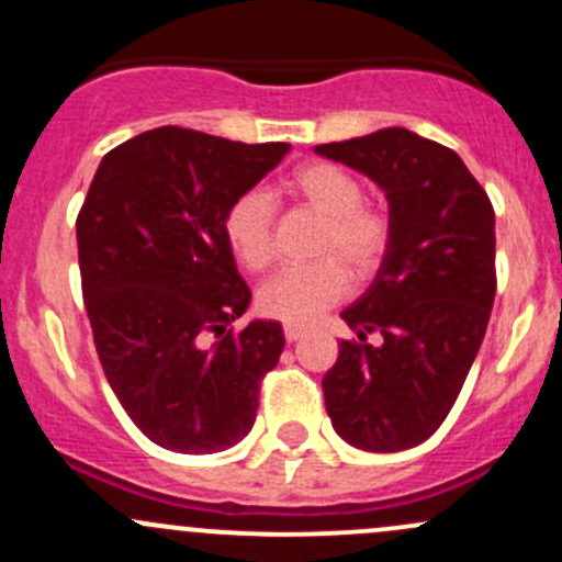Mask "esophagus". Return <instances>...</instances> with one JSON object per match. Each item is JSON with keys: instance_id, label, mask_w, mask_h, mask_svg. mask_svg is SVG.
<instances>
[{"instance_id": "1", "label": "esophagus", "mask_w": 562, "mask_h": 562, "mask_svg": "<svg viewBox=\"0 0 562 562\" xmlns=\"http://www.w3.org/2000/svg\"><path fill=\"white\" fill-rule=\"evenodd\" d=\"M304 337V328L299 326H285V339L288 342H296V339Z\"/></svg>"}]
</instances>
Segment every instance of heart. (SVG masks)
I'll return each instance as SVG.
<instances>
[{"mask_svg": "<svg viewBox=\"0 0 562 562\" xmlns=\"http://www.w3.org/2000/svg\"><path fill=\"white\" fill-rule=\"evenodd\" d=\"M277 192L321 214L323 231L315 252L323 258L277 271L258 291V310L288 326H310L345 296L348 270L356 280H367L381 269L394 239V223L386 206L364 201V187L353 173L326 160L293 168ZM271 228L274 203L263 190L241 192L223 217L231 252L252 271L269 266L274 252Z\"/></svg>", "mask_w": 562, "mask_h": 562, "instance_id": "obj_1", "label": "heart"}]
</instances>
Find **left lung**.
<instances>
[{
    "label": "left lung",
    "instance_id": "8db88e82",
    "mask_svg": "<svg viewBox=\"0 0 562 562\" xmlns=\"http://www.w3.org/2000/svg\"><path fill=\"white\" fill-rule=\"evenodd\" d=\"M315 151L370 176L394 223L375 282L342 313L359 339L323 378L328 418L356 449H413L446 422L486 334L495 209L457 151L405 127Z\"/></svg>",
    "mask_w": 562,
    "mask_h": 562
}]
</instances>
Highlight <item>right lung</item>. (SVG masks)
<instances>
[{
    "mask_svg": "<svg viewBox=\"0 0 562 562\" xmlns=\"http://www.w3.org/2000/svg\"><path fill=\"white\" fill-rule=\"evenodd\" d=\"M291 144H241L184 127L124 140L100 162L76 220L100 364L135 427L168 451L212 454L252 429L260 381L285 348L249 307L223 217Z\"/></svg>",
    "mask_w": 562,
    "mask_h": 562,
    "instance_id": "add662e5",
    "label": "right lung"
}]
</instances>
